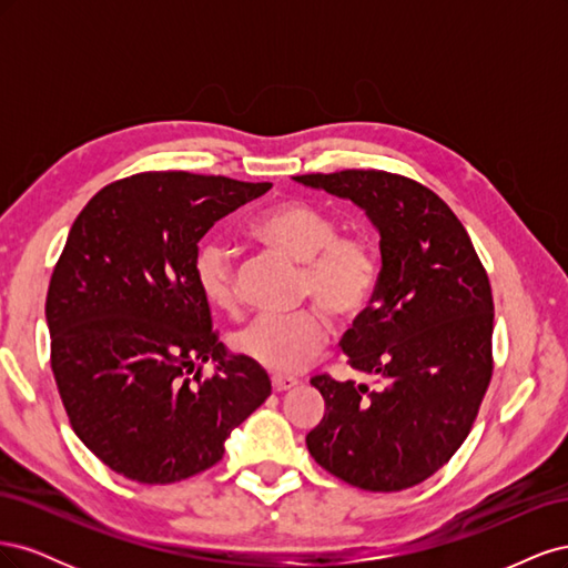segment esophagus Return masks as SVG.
I'll return each instance as SVG.
<instances>
[{
    "instance_id": "obj_1",
    "label": "esophagus",
    "mask_w": 568,
    "mask_h": 568,
    "mask_svg": "<svg viewBox=\"0 0 568 568\" xmlns=\"http://www.w3.org/2000/svg\"><path fill=\"white\" fill-rule=\"evenodd\" d=\"M296 384H298L296 376H284V374H274V376H272V388L277 390V393L288 390V388H294Z\"/></svg>"
}]
</instances>
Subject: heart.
<instances>
[{
  "label": "heart",
  "instance_id": "b5f03b06",
  "mask_svg": "<svg viewBox=\"0 0 568 568\" xmlns=\"http://www.w3.org/2000/svg\"><path fill=\"white\" fill-rule=\"evenodd\" d=\"M257 242L301 263L298 298H311L336 322L363 315L379 284V253L365 234L338 232V220L311 201L274 203L251 222ZM194 280L203 301L236 315L242 291L234 251L222 239H205L194 255ZM329 322L317 307L288 315H261L232 336L239 355L270 372L303 369L329 343Z\"/></svg>",
  "mask_w": 568,
  "mask_h": 568
}]
</instances>
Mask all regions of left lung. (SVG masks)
Listing matches in <instances>:
<instances>
[{
	"label": "left lung",
	"instance_id": "left-lung-1",
	"mask_svg": "<svg viewBox=\"0 0 568 568\" xmlns=\"http://www.w3.org/2000/svg\"><path fill=\"white\" fill-rule=\"evenodd\" d=\"M365 209L382 234L367 311L341 338L376 386L317 374L324 417L305 443L322 469L372 493H398L448 464L493 376V291L457 215L432 189L386 170L298 175Z\"/></svg>",
	"mask_w": 568,
	"mask_h": 568
}]
</instances>
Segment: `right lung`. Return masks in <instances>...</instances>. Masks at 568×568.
I'll list each match as a JSON object with an SVG mask.
<instances>
[{"instance_id": "obj_1", "label": "right lung", "mask_w": 568, "mask_h": 568, "mask_svg": "<svg viewBox=\"0 0 568 568\" xmlns=\"http://www.w3.org/2000/svg\"><path fill=\"white\" fill-rule=\"evenodd\" d=\"M270 186L149 170L106 184L68 232L44 305L51 372L73 432L115 474L165 486L211 469L267 400L261 365L217 341L194 255Z\"/></svg>"}]
</instances>
